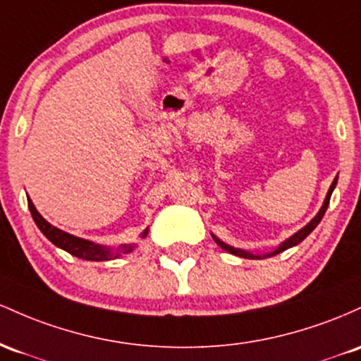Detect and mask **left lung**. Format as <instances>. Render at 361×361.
Returning <instances> with one entry per match:
<instances>
[{
    "label": "left lung",
    "mask_w": 361,
    "mask_h": 361,
    "mask_svg": "<svg viewBox=\"0 0 361 361\" xmlns=\"http://www.w3.org/2000/svg\"><path fill=\"white\" fill-rule=\"evenodd\" d=\"M336 184H338V176L334 177L333 184H331L329 191H327V194H326V200H324L322 206H321V209H319V213L315 214V216L312 218V220H310L309 224H307L305 226H303V228L298 230V232H295L293 235H291L290 238H286L285 242H281V244H279V245H278L276 249H274V250H271V252H264V254L249 252V250H245V249H238V247H233V245H228V244H225V242H224V240H220V238H218L216 235H214V233H212V237L214 238V242H216V244L221 247V249H225L226 252L233 254V256H238V257H245V259H266V257H271V256H276V254L283 252V250H286V249H290V247H295V245H298V244H300V242L303 240V238H307V235H309V233L312 232V230L315 228V226H317L319 224H321V220H322L324 213H326L327 206H329L331 194H333L334 188H336Z\"/></svg>",
    "instance_id": "1"
}]
</instances>
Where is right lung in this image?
I'll return each mask as SVG.
<instances>
[{
  "label": "right lung",
  "mask_w": 361,
  "mask_h": 361,
  "mask_svg": "<svg viewBox=\"0 0 361 361\" xmlns=\"http://www.w3.org/2000/svg\"><path fill=\"white\" fill-rule=\"evenodd\" d=\"M28 201V209H30L32 218H34L35 225L39 226V230L46 235L47 238L59 249L66 250L71 256L85 259V261H111V259L119 257L121 254H129L133 249H135L136 244H124L119 245L117 249H112V247L95 244V242L87 240V238L75 237V235L64 232V230L58 228V226L51 225L49 221L44 220V216L40 214L37 209H35L34 202H32L30 197L27 196ZM148 235V228L141 233V238H145Z\"/></svg>",
  "instance_id": "1"
}]
</instances>
